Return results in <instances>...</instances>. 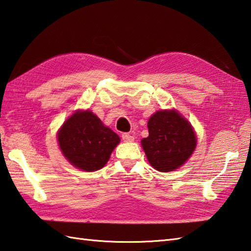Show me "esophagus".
<instances>
[{
	"label": "esophagus",
	"instance_id": "obj_1",
	"mask_svg": "<svg viewBox=\"0 0 251 251\" xmlns=\"http://www.w3.org/2000/svg\"><path fill=\"white\" fill-rule=\"evenodd\" d=\"M122 139H123L125 142H131L135 140V137H132L129 133H123V135H122Z\"/></svg>",
	"mask_w": 251,
	"mask_h": 251
}]
</instances>
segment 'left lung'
Segmentation results:
<instances>
[{"label":"left lung","instance_id":"8db88e82","mask_svg":"<svg viewBox=\"0 0 251 251\" xmlns=\"http://www.w3.org/2000/svg\"><path fill=\"white\" fill-rule=\"evenodd\" d=\"M149 137L141 140L148 160L160 172L183 166L194 153L197 138L191 124L176 110H160L148 122Z\"/></svg>","mask_w":251,"mask_h":251}]
</instances>
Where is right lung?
<instances>
[{"instance_id": "1", "label": "right lung", "mask_w": 251, "mask_h": 251, "mask_svg": "<svg viewBox=\"0 0 251 251\" xmlns=\"http://www.w3.org/2000/svg\"><path fill=\"white\" fill-rule=\"evenodd\" d=\"M57 141L74 167L93 172L104 167L121 140L90 110H78L64 122Z\"/></svg>"}]
</instances>
